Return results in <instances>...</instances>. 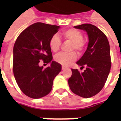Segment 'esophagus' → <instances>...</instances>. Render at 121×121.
<instances>
[{"mask_svg":"<svg viewBox=\"0 0 121 121\" xmlns=\"http://www.w3.org/2000/svg\"><path fill=\"white\" fill-rule=\"evenodd\" d=\"M65 66H62V67H61V69H62V70H65Z\"/></svg>","mask_w":121,"mask_h":121,"instance_id":"esophagus-1","label":"esophagus"}]
</instances>
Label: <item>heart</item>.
I'll list each match as a JSON object with an SVG mask.
<instances>
[{
	"instance_id": "heart-1",
	"label": "heart",
	"mask_w": 121,
	"mask_h": 121,
	"mask_svg": "<svg viewBox=\"0 0 121 121\" xmlns=\"http://www.w3.org/2000/svg\"><path fill=\"white\" fill-rule=\"evenodd\" d=\"M64 39L72 43L70 51L75 50L79 55L84 52L86 47V42L83 39V35L80 30L74 28L66 29L61 33ZM61 41L58 35H54L50 38L49 46L53 52H56L60 49ZM77 58V55L75 51L69 53L61 52L55 56V61L65 66L72 64Z\"/></svg>"
}]
</instances>
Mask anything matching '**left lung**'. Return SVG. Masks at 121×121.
I'll list each match as a JSON object with an SVG mask.
<instances>
[{"label": "left lung", "mask_w": 121, "mask_h": 121, "mask_svg": "<svg viewBox=\"0 0 121 121\" xmlns=\"http://www.w3.org/2000/svg\"><path fill=\"white\" fill-rule=\"evenodd\" d=\"M75 28L86 31L88 45L83 56L77 63L86 69L80 73L72 69V74L68 85L74 94L83 98L97 94L104 86L111 67L110 46L107 36L95 26L83 24Z\"/></svg>", "instance_id": "left-lung-1"}]
</instances>
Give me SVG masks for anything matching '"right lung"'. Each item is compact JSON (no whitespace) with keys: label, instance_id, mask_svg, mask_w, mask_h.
I'll list each match as a JSON object with an SVG mask.
<instances>
[{"label":"right lung","instance_id":"add662e5","mask_svg":"<svg viewBox=\"0 0 121 121\" xmlns=\"http://www.w3.org/2000/svg\"><path fill=\"white\" fill-rule=\"evenodd\" d=\"M60 26L36 22L29 26L16 39L13 49V73L16 82L26 95L39 99L51 92L53 80L61 72V66L51 61L49 39ZM41 60L51 62L47 68L39 67Z\"/></svg>","mask_w":121,"mask_h":121}]
</instances>
